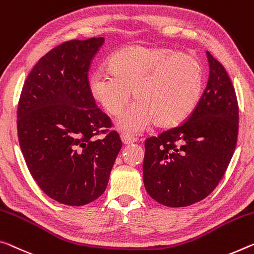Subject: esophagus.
<instances>
[{"label":"esophagus","mask_w":254,"mask_h":254,"mask_svg":"<svg viewBox=\"0 0 254 254\" xmlns=\"http://www.w3.org/2000/svg\"><path fill=\"white\" fill-rule=\"evenodd\" d=\"M121 139H122V142L124 144H131L136 141V138H134L132 134H128V133H122L121 134Z\"/></svg>","instance_id":"obj_1"}]
</instances>
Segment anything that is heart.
<instances>
[{"label":"heart","mask_w":254,"mask_h":254,"mask_svg":"<svg viewBox=\"0 0 254 254\" xmlns=\"http://www.w3.org/2000/svg\"><path fill=\"white\" fill-rule=\"evenodd\" d=\"M204 87L202 64L195 56L167 47L131 45L112 56L108 72L96 71L89 89L108 114L127 105L131 89L138 102L121 115L118 126L140 132L151 126H180L198 106Z\"/></svg>","instance_id":"b5f03b06"}]
</instances>
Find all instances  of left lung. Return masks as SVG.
Returning <instances> with one entry per match:
<instances>
[{"label":"left lung","instance_id":"left-lung-1","mask_svg":"<svg viewBox=\"0 0 254 254\" xmlns=\"http://www.w3.org/2000/svg\"><path fill=\"white\" fill-rule=\"evenodd\" d=\"M209 79L198 106L181 126L144 141L143 183L167 207L210 194L226 172L239 134V104L225 67L207 52Z\"/></svg>","mask_w":254,"mask_h":254}]
</instances>
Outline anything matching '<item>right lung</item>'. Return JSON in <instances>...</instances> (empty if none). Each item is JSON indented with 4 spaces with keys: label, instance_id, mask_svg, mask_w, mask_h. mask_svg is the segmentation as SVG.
Segmentation results:
<instances>
[{
    "label": "right lung",
    "instance_id": "add662e5",
    "mask_svg": "<svg viewBox=\"0 0 254 254\" xmlns=\"http://www.w3.org/2000/svg\"><path fill=\"white\" fill-rule=\"evenodd\" d=\"M104 40L73 39L51 50L28 74L18 103V138L28 170L44 193L67 206L103 194L122 147L89 89L88 72Z\"/></svg>",
    "mask_w": 254,
    "mask_h": 254
}]
</instances>
